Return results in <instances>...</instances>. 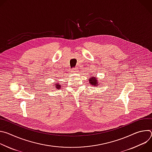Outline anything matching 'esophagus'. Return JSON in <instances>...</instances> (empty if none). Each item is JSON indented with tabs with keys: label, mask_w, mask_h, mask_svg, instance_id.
Wrapping results in <instances>:
<instances>
[{
	"label": "esophagus",
	"mask_w": 152,
	"mask_h": 152,
	"mask_svg": "<svg viewBox=\"0 0 152 152\" xmlns=\"http://www.w3.org/2000/svg\"><path fill=\"white\" fill-rule=\"evenodd\" d=\"M77 72V69H75V68L73 69H72V73H76Z\"/></svg>",
	"instance_id": "esophagus-1"
}]
</instances>
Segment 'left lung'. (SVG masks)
Instances as JSON below:
<instances>
[{
  "instance_id": "obj_1",
  "label": "left lung",
  "mask_w": 152,
  "mask_h": 152,
  "mask_svg": "<svg viewBox=\"0 0 152 152\" xmlns=\"http://www.w3.org/2000/svg\"><path fill=\"white\" fill-rule=\"evenodd\" d=\"M89 83L91 86H94V87H96V86H99V82L97 80V77L96 76H91L88 79Z\"/></svg>"
}]
</instances>
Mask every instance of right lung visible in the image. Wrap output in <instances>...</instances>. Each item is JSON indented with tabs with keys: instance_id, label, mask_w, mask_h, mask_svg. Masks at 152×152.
I'll use <instances>...</instances> for the list:
<instances>
[{
	"instance_id": "obj_1",
	"label": "right lung",
	"mask_w": 152,
	"mask_h": 152,
	"mask_svg": "<svg viewBox=\"0 0 152 152\" xmlns=\"http://www.w3.org/2000/svg\"><path fill=\"white\" fill-rule=\"evenodd\" d=\"M61 88V85L58 83V82L55 83V86H53V88H56L57 90H59Z\"/></svg>"
}]
</instances>
